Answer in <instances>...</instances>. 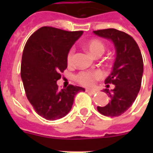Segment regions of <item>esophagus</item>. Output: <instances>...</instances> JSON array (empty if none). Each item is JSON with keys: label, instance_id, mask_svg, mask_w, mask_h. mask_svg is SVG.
I'll return each instance as SVG.
<instances>
[{"label": "esophagus", "instance_id": "34e87169", "mask_svg": "<svg viewBox=\"0 0 153 153\" xmlns=\"http://www.w3.org/2000/svg\"><path fill=\"white\" fill-rule=\"evenodd\" d=\"M86 91V93H89V94H91V95H93V94H95V93H97L95 90H91V89H86L85 90Z\"/></svg>", "mask_w": 153, "mask_h": 153}]
</instances>
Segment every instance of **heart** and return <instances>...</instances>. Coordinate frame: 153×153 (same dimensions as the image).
<instances>
[{"instance_id": "heart-1", "label": "heart", "mask_w": 153, "mask_h": 153, "mask_svg": "<svg viewBox=\"0 0 153 153\" xmlns=\"http://www.w3.org/2000/svg\"><path fill=\"white\" fill-rule=\"evenodd\" d=\"M85 47L87 50L88 51L92 56H96L97 54H102L105 51V45L102 41L98 39H92L88 41L85 44ZM74 57V50H71L69 51L68 56H67V62L70 64L73 60ZM103 76L102 73L100 70H90V71H83L81 72L79 74H77L76 80L81 84L84 86H93L95 81L102 79Z\"/></svg>"}]
</instances>
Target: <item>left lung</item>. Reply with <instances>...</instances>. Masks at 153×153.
<instances>
[{
  "label": "left lung",
  "instance_id": "1",
  "mask_svg": "<svg viewBox=\"0 0 153 153\" xmlns=\"http://www.w3.org/2000/svg\"><path fill=\"white\" fill-rule=\"evenodd\" d=\"M98 37L111 41L115 49L112 71L106 79L115 85L113 89H103L111 100L105 106H97V111L106 116H119L132 106L141 88L143 61L141 51L134 39L124 32L115 28L93 31Z\"/></svg>",
  "mask_w": 153,
  "mask_h": 153
}]
</instances>
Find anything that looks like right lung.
Instances as JSON below:
<instances>
[{
    "instance_id": "right-lung-1",
    "label": "right lung",
    "mask_w": 153,
    "mask_h": 153,
    "mask_svg": "<svg viewBox=\"0 0 153 153\" xmlns=\"http://www.w3.org/2000/svg\"><path fill=\"white\" fill-rule=\"evenodd\" d=\"M83 31L42 27L29 37L23 51L21 79L26 96L38 115L56 120L70 112L82 87L59 90L57 80L67 68V56Z\"/></svg>"
}]
</instances>
